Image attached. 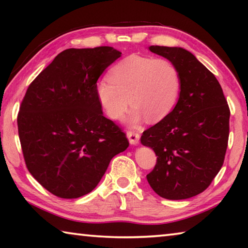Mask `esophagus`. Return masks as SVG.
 <instances>
[{
	"label": "esophagus",
	"mask_w": 248,
	"mask_h": 248,
	"mask_svg": "<svg viewBox=\"0 0 248 248\" xmlns=\"http://www.w3.org/2000/svg\"><path fill=\"white\" fill-rule=\"evenodd\" d=\"M127 137L129 139V142L131 144H138L140 141V134L138 132H134V131H128L127 132Z\"/></svg>",
	"instance_id": "1"
}]
</instances>
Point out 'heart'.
Masks as SVG:
<instances>
[{
    "label": "heart",
    "mask_w": 248,
    "mask_h": 248,
    "mask_svg": "<svg viewBox=\"0 0 248 248\" xmlns=\"http://www.w3.org/2000/svg\"><path fill=\"white\" fill-rule=\"evenodd\" d=\"M180 89L179 70L170 60L131 54L112 66L108 78L98 82L96 94L109 118H123L130 103L131 123L144 118L157 123L174 108Z\"/></svg>",
    "instance_id": "heart-1"
}]
</instances>
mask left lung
Listing matches in <instances>:
<instances>
[{
    "label": "left lung",
    "instance_id": "1",
    "mask_svg": "<svg viewBox=\"0 0 248 248\" xmlns=\"http://www.w3.org/2000/svg\"><path fill=\"white\" fill-rule=\"evenodd\" d=\"M149 49L177 66L182 89L173 110L141 137L157 156L146 179L163 198H191L207 189L223 165L229 105L219 81L191 52L163 46Z\"/></svg>",
    "mask_w": 248,
    "mask_h": 248
}]
</instances>
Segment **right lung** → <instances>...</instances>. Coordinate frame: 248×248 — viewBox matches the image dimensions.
<instances>
[{
  "instance_id": "1",
  "label": "right lung",
  "mask_w": 248,
  "mask_h": 248,
  "mask_svg": "<svg viewBox=\"0 0 248 248\" xmlns=\"http://www.w3.org/2000/svg\"><path fill=\"white\" fill-rule=\"evenodd\" d=\"M121 56L111 47L66 49L28 86L17 115L29 173L64 199L97 186L111 158L129 146L118 124L103 115L100 75Z\"/></svg>"
}]
</instances>
